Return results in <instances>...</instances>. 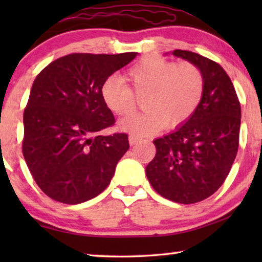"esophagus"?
Wrapping results in <instances>:
<instances>
[{"label": "esophagus", "instance_id": "1", "mask_svg": "<svg viewBox=\"0 0 262 262\" xmlns=\"http://www.w3.org/2000/svg\"><path fill=\"white\" fill-rule=\"evenodd\" d=\"M138 141H141V137H139V136H136V135L128 136V142H130V145L136 144Z\"/></svg>", "mask_w": 262, "mask_h": 262}]
</instances>
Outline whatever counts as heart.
<instances>
[{
    "label": "heart",
    "instance_id": "1",
    "mask_svg": "<svg viewBox=\"0 0 262 262\" xmlns=\"http://www.w3.org/2000/svg\"><path fill=\"white\" fill-rule=\"evenodd\" d=\"M125 80L110 76L101 87L105 106L118 116L136 108V96H143L145 112L132 114L120 121L123 130L146 135L161 126L175 128L185 124L203 99L205 78L191 62L175 63L159 56H145L128 68Z\"/></svg>",
    "mask_w": 262,
    "mask_h": 262
}]
</instances>
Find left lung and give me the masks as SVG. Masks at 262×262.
<instances>
[{"instance_id": "8db88e82", "label": "left lung", "mask_w": 262, "mask_h": 262, "mask_svg": "<svg viewBox=\"0 0 262 262\" xmlns=\"http://www.w3.org/2000/svg\"><path fill=\"white\" fill-rule=\"evenodd\" d=\"M173 55L200 68L205 88L185 125L154 141L156 155L145 173L163 198L194 204L212 195L231 169L238 150L241 103L220 64L186 50H175Z\"/></svg>"}]
</instances>
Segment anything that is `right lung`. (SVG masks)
<instances>
[{
	"label": "right lung",
	"mask_w": 262,
	"mask_h": 262,
	"mask_svg": "<svg viewBox=\"0 0 262 262\" xmlns=\"http://www.w3.org/2000/svg\"><path fill=\"white\" fill-rule=\"evenodd\" d=\"M137 53H71L45 67L24 111L23 154L38 187L56 202L80 204L110 185L128 136L100 135L116 120L101 87Z\"/></svg>",
	"instance_id": "obj_1"
}]
</instances>
